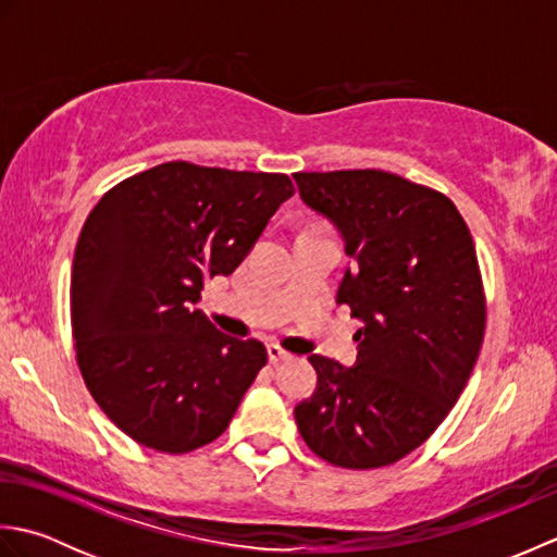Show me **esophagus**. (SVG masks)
<instances>
[{
    "label": "esophagus",
    "instance_id": "1",
    "mask_svg": "<svg viewBox=\"0 0 557 557\" xmlns=\"http://www.w3.org/2000/svg\"><path fill=\"white\" fill-rule=\"evenodd\" d=\"M268 359L272 363H280V361H289L292 354L287 349H282L280 345H268Z\"/></svg>",
    "mask_w": 557,
    "mask_h": 557
}]
</instances>
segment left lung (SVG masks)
Returning a JSON list of instances; mask_svg holds the SVG:
<instances>
[{"label":"left lung","instance_id":"obj_1","mask_svg":"<svg viewBox=\"0 0 557 557\" xmlns=\"http://www.w3.org/2000/svg\"><path fill=\"white\" fill-rule=\"evenodd\" d=\"M294 182L345 239L351 268L337 304L363 323L351 369L311 354L318 387L294 419L330 465H395L443 423L479 359L486 297L474 239L445 194L397 174L297 172Z\"/></svg>","mask_w":557,"mask_h":557}]
</instances>
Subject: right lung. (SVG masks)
<instances>
[{"label":"right lung","mask_w":557,"mask_h":557,"mask_svg":"<svg viewBox=\"0 0 557 557\" xmlns=\"http://www.w3.org/2000/svg\"><path fill=\"white\" fill-rule=\"evenodd\" d=\"M292 196L287 174L176 160L128 176L92 208L71 268L76 361L98 407L136 443L182 455L230 425L268 351L220 333L196 304Z\"/></svg>","instance_id":"obj_1"}]
</instances>
